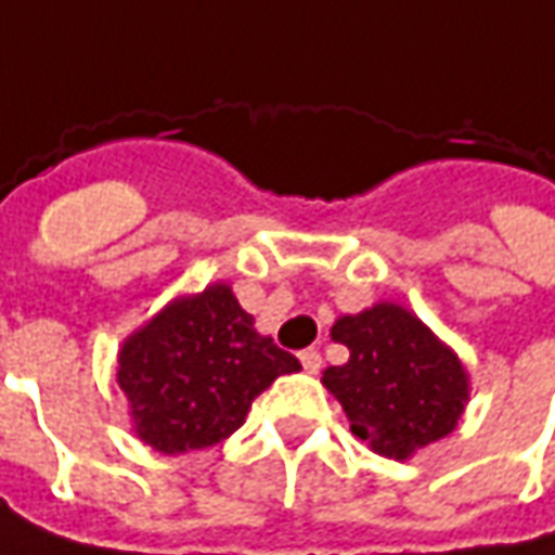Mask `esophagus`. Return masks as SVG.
I'll list each match as a JSON object with an SVG mask.
<instances>
[{
  "instance_id": "34e87169",
  "label": "esophagus",
  "mask_w": 555,
  "mask_h": 555,
  "mask_svg": "<svg viewBox=\"0 0 555 555\" xmlns=\"http://www.w3.org/2000/svg\"><path fill=\"white\" fill-rule=\"evenodd\" d=\"M300 362H302V369H306V372H309V374H318V372H321V365H324V360H321V353H318V350H314V348L302 350Z\"/></svg>"
}]
</instances>
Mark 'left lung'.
I'll use <instances>...</instances> for the list:
<instances>
[{
    "instance_id": "left-lung-1",
    "label": "left lung",
    "mask_w": 555,
    "mask_h": 555,
    "mask_svg": "<svg viewBox=\"0 0 555 555\" xmlns=\"http://www.w3.org/2000/svg\"><path fill=\"white\" fill-rule=\"evenodd\" d=\"M333 338L350 350L330 365L324 386L338 398L350 430L374 452L396 461L457 428L469 401V377L449 345L416 314L377 302L333 324Z\"/></svg>"
}]
</instances>
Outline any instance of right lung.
Here are the masks:
<instances>
[{"label": "right lung", "mask_w": 555, "mask_h": 555, "mask_svg": "<svg viewBox=\"0 0 555 555\" xmlns=\"http://www.w3.org/2000/svg\"><path fill=\"white\" fill-rule=\"evenodd\" d=\"M300 360L255 333L225 282L178 297L118 350L133 430L163 454L207 449L241 428L253 401Z\"/></svg>", "instance_id": "add662e5"}]
</instances>
